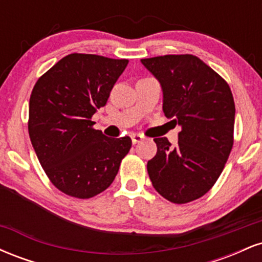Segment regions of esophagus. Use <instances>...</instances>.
Masks as SVG:
<instances>
[{"instance_id":"1","label":"esophagus","mask_w":262,"mask_h":262,"mask_svg":"<svg viewBox=\"0 0 262 262\" xmlns=\"http://www.w3.org/2000/svg\"><path fill=\"white\" fill-rule=\"evenodd\" d=\"M141 140H143V137H141V135H138V134L132 135V141H133L134 145L135 144H139Z\"/></svg>"}]
</instances>
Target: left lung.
Returning <instances> with one entry per match:
<instances>
[{"mask_svg":"<svg viewBox=\"0 0 262 262\" xmlns=\"http://www.w3.org/2000/svg\"><path fill=\"white\" fill-rule=\"evenodd\" d=\"M160 82L165 116L181 127L179 143L155 138L152 186L172 203L198 200L217 182L234 144L235 104L221 75L191 54L141 59Z\"/></svg>","mask_w":262,"mask_h":262,"instance_id":"8db88e82","label":"left lung"}]
</instances>
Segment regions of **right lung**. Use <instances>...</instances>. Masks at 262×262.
Instances as JSON below:
<instances>
[{"label":"right lung","instance_id":"add662e5","mask_svg":"<svg viewBox=\"0 0 262 262\" xmlns=\"http://www.w3.org/2000/svg\"><path fill=\"white\" fill-rule=\"evenodd\" d=\"M127 65V59L69 54L33 87L29 138L50 182L68 196L86 200L103 192L130 150V138H108L92 121Z\"/></svg>","mask_w":262,"mask_h":262}]
</instances>
